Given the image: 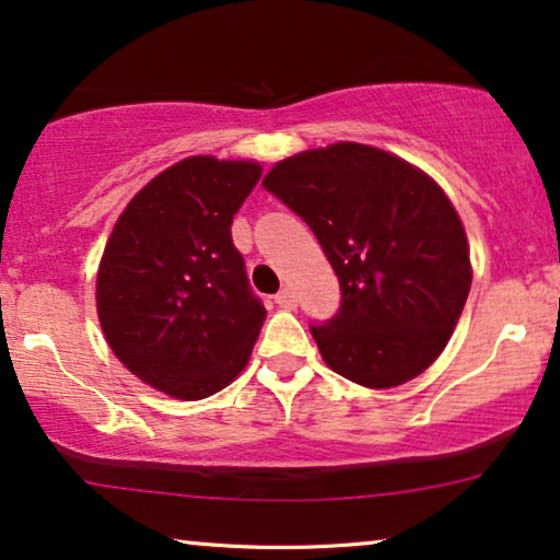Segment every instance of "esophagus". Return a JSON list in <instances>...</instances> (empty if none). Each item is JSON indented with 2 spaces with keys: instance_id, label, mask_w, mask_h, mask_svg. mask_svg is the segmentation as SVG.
I'll return each mask as SVG.
<instances>
[{
  "instance_id": "1",
  "label": "esophagus",
  "mask_w": 560,
  "mask_h": 560,
  "mask_svg": "<svg viewBox=\"0 0 560 560\" xmlns=\"http://www.w3.org/2000/svg\"><path fill=\"white\" fill-rule=\"evenodd\" d=\"M275 303L280 305V308H285V311H293L295 305H298V298H295V293L290 288H282L278 295H275Z\"/></svg>"
}]
</instances>
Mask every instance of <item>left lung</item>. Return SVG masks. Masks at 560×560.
I'll list each match as a JSON object with an SVG mask.
<instances>
[{"instance_id": "8db88e82", "label": "left lung", "mask_w": 560, "mask_h": 560, "mask_svg": "<svg viewBox=\"0 0 560 560\" xmlns=\"http://www.w3.org/2000/svg\"><path fill=\"white\" fill-rule=\"evenodd\" d=\"M262 186L311 226L339 278L336 316L311 324L324 362L374 389L428 370L471 288L469 244L446 194L357 142L282 160Z\"/></svg>"}]
</instances>
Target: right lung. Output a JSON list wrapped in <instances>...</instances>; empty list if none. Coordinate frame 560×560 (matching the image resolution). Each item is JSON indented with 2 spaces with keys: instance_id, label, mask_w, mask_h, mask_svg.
Instances as JSON below:
<instances>
[{
  "instance_id": "add662e5",
  "label": "right lung",
  "mask_w": 560,
  "mask_h": 560,
  "mask_svg": "<svg viewBox=\"0 0 560 560\" xmlns=\"http://www.w3.org/2000/svg\"><path fill=\"white\" fill-rule=\"evenodd\" d=\"M262 167L188 158L121 213L96 278L104 336L160 393L201 400L244 370L265 320L232 221Z\"/></svg>"
}]
</instances>
